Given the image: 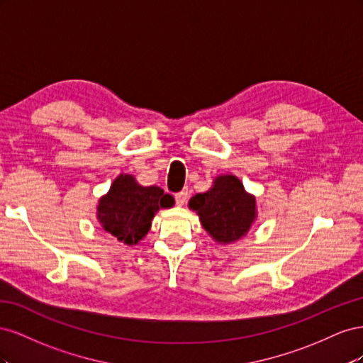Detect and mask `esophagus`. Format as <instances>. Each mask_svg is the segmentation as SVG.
<instances>
[{
    "instance_id": "esophagus-1",
    "label": "esophagus",
    "mask_w": 363,
    "mask_h": 363,
    "mask_svg": "<svg viewBox=\"0 0 363 363\" xmlns=\"http://www.w3.org/2000/svg\"><path fill=\"white\" fill-rule=\"evenodd\" d=\"M175 199V203H177L179 206H183L186 203V200H188V189H183L180 192H177L174 195Z\"/></svg>"
}]
</instances>
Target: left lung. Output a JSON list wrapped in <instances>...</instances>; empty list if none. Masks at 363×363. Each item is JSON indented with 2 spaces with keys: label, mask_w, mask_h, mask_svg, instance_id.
I'll return each instance as SVG.
<instances>
[{
  "label": "left lung",
  "mask_w": 363,
  "mask_h": 363,
  "mask_svg": "<svg viewBox=\"0 0 363 363\" xmlns=\"http://www.w3.org/2000/svg\"><path fill=\"white\" fill-rule=\"evenodd\" d=\"M206 232L219 244H232L248 233L256 219V199L235 175H219L204 194L189 200Z\"/></svg>",
  "instance_id": "8db88e82"
}]
</instances>
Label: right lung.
Masks as SVG:
<instances>
[{"label": "right lung", "instance_id": "add662e5", "mask_svg": "<svg viewBox=\"0 0 363 363\" xmlns=\"http://www.w3.org/2000/svg\"><path fill=\"white\" fill-rule=\"evenodd\" d=\"M172 206V196L157 186H140L133 175L121 174L98 201L96 218L119 242L136 245L148 233L159 208Z\"/></svg>", "mask_w": 363, "mask_h": 363}]
</instances>
